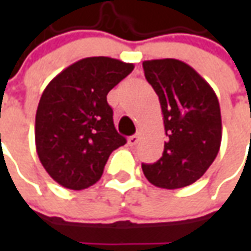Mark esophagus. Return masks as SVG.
<instances>
[{
  "label": "esophagus",
  "instance_id": "1",
  "mask_svg": "<svg viewBox=\"0 0 251 251\" xmlns=\"http://www.w3.org/2000/svg\"><path fill=\"white\" fill-rule=\"evenodd\" d=\"M140 138H141V134L140 132H137V134L131 135L130 138H128V144H130L131 147H132V145H137V144H138V141H140Z\"/></svg>",
  "mask_w": 251,
  "mask_h": 251
}]
</instances>
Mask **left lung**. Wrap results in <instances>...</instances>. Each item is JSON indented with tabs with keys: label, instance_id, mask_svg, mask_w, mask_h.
I'll return each mask as SVG.
<instances>
[{
	"label": "left lung",
	"instance_id": "obj_1",
	"mask_svg": "<svg viewBox=\"0 0 251 251\" xmlns=\"http://www.w3.org/2000/svg\"><path fill=\"white\" fill-rule=\"evenodd\" d=\"M142 67L159 96L168 137L162 158L151 165L142 163V172L156 187L190 186L207 172L219 152L222 120L217 95L194 68L180 60H150Z\"/></svg>",
	"mask_w": 251,
	"mask_h": 251
}]
</instances>
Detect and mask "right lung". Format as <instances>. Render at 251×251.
Wrapping results in <instances>:
<instances>
[{"label":"right lung","mask_w":251,"mask_h":251,"mask_svg":"<svg viewBox=\"0 0 251 251\" xmlns=\"http://www.w3.org/2000/svg\"><path fill=\"white\" fill-rule=\"evenodd\" d=\"M132 70L134 64L116 58L88 57L46 86L36 111V151L60 186L91 187L111 152L127 142L114 127L107 93Z\"/></svg>","instance_id":"add662e5"}]
</instances>
